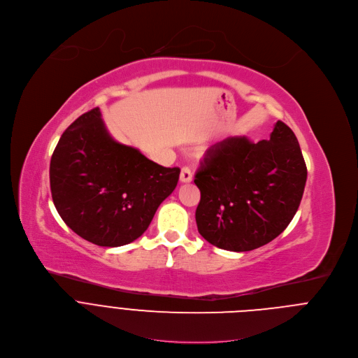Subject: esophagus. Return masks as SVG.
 Segmentation results:
<instances>
[{"mask_svg":"<svg viewBox=\"0 0 358 358\" xmlns=\"http://www.w3.org/2000/svg\"><path fill=\"white\" fill-rule=\"evenodd\" d=\"M180 181L181 182H191L192 181V171H191V169H188V167H182L181 169Z\"/></svg>","mask_w":358,"mask_h":358,"instance_id":"esophagus-1","label":"esophagus"}]
</instances>
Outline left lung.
<instances>
[{"label":"left lung","mask_w":358,"mask_h":358,"mask_svg":"<svg viewBox=\"0 0 358 358\" xmlns=\"http://www.w3.org/2000/svg\"><path fill=\"white\" fill-rule=\"evenodd\" d=\"M307 181L294 132L282 121L269 139L229 136L210 146L194 182L199 234L212 245L252 251L275 240L293 220Z\"/></svg>","instance_id":"8db88e82"}]
</instances>
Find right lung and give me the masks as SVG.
Segmentation results:
<instances>
[{
	"mask_svg": "<svg viewBox=\"0 0 358 358\" xmlns=\"http://www.w3.org/2000/svg\"><path fill=\"white\" fill-rule=\"evenodd\" d=\"M178 177V167H163L114 141L99 107L65 129L50 162L58 215L73 233L100 247L139 238Z\"/></svg>",
	"mask_w": 358,
	"mask_h": 358,
	"instance_id": "obj_1",
	"label": "right lung"
}]
</instances>
